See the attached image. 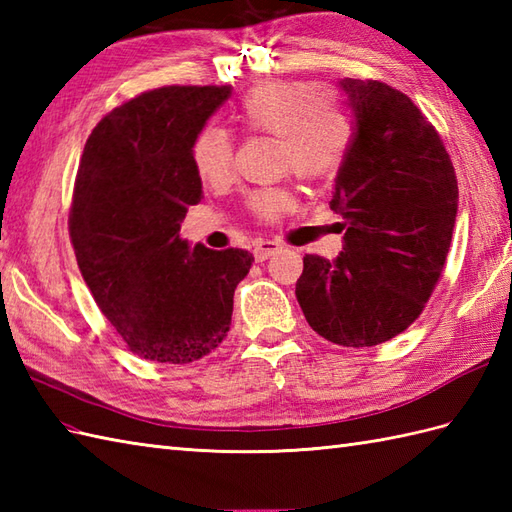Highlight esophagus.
<instances>
[{
    "instance_id": "1",
    "label": "esophagus",
    "mask_w": 512,
    "mask_h": 512,
    "mask_svg": "<svg viewBox=\"0 0 512 512\" xmlns=\"http://www.w3.org/2000/svg\"><path fill=\"white\" fill-rule=\"evenodd\" d=\"M279 248H281V246H279L277 242H270V239H264V242H259V244L255 246L253 255H255L257 262H266V259L273 257Z\"/></svg>"
}]
</instances>
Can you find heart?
I'll list each match as a JSON object with an SVG mask.
<instances>
[{"label":"heart","instance_id":"heart-1","mask_svg":"<svg viewBox=\"0 0 512 512\" xmlns=\"http://www.w3.org/2000/svg\"><path fill=\"white\" fill-rule=\"evenodd\" d=\"M237 118L248 132L279 140V167L301 180L334 176L350 149V123L317 90L306 83H270L244 96ZM191 160L206 184H224L233 171V143L226 132L206 127L193 140ZM250 209L273 220L290 204L284 189H266L250 195Z\"/></svg>","mask_w":512,"mask_h":512}]
</instances>
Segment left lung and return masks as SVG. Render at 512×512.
I'll return each instance as SVG.
<instances>
[{"instance_id": "8db88e82", "label": "left lung", "mask_w": 512, "mask_h": 512, "mask_svg": "<svg viewBox=\"0 0 512 512\" xmlns=\"http://www.w3.org/2000/svg\"><path fill=\"white\" fill-rule=\"evenodd\" d=\"M354 136L330 209L343 217L336 259L303 257L297 301L336 345L372 347L420 317L447 259L458 180L436 129L387 83L341 79Z\"/></svg>"}]
</instances>
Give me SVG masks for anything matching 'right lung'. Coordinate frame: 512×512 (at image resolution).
Listing matches in <instances>:
<instances>
[{"label":"right lung","mask_w":512,"mask_h":512,"mask_svg":"<svg viewBox=\"0 0 512 512\" xmlns=\"http://www.w3.org/2000/svg\"><path fill=\"white\" fill-rule=\"evenodd\" d=\"M231 85H169L116 107L85 143L70 237L96 306L129 350L184 365L213 352L231 325L233 295L255 257L180 237L202 200L193 140Z\"/></svg>","instance_id":"add662e5"}]
</instances>
